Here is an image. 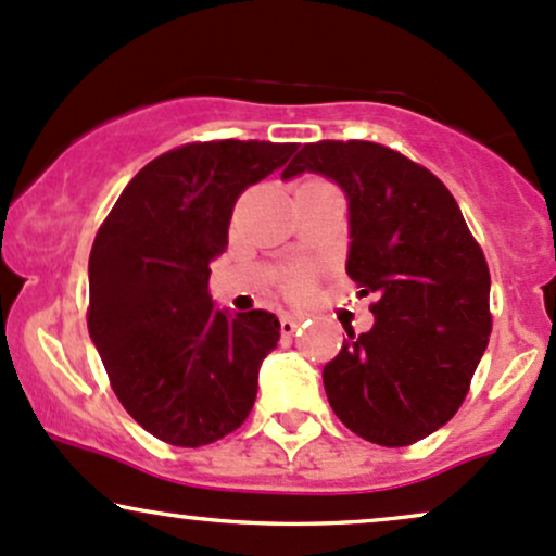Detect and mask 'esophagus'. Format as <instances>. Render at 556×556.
Instances as JSON below:
<instances>
[{
  "label": "esophagus",
  "instance_id": "34e87169",
  "mask_svg": "<svg viewBox=\"0 0 556 556\" xmlns=\"http://www.w3.org/2000/svg\"><path fill=\"white\" fill-rule=\"evenodd\" d=\"M302 320H304V317H299V315H286V317H280V333H283V336L296 333L299 326H302Z\"/></svg>",
  "mask_w": 556,
  "mask_h": 556
}]
</instances>
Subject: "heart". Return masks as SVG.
I'll return each mask as SVG.
<instances>
[{"instance_id": "heart-1", "label": "heart", "mask_w": 556, "mask_h": 556, "mask_svg": "<svg viewBox=\"0 0 556 556\" xmlns=\"http://www.w3.org/2000/svg\"><path fill=\"white\" fill-rule=\"evenodd\" d=\"M304 286H307V280H304V276L291 278V291H294V294H299V291H302Z\"/></svg>"}]
</instances>
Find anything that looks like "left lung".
<instances>
[{
  "label": "left lung",
  "mask_w": 556,
  "mask_h": 556,
  "mask_svg": "<svg viewBox=\"0 0 556 556\" xmlns=\"http://www.w3.org/2000/svg\"><path fill=\"white\" fill-rule=\"evenodd\" d=\"M304 173L344 191L346 273L378 296L323 367L328 402L370 444L409 446L452 420L489 346V265L446 186L394 149L304 143L283 180Z\"/></svg>",
  "instance_id": "1"
}]
</instances>
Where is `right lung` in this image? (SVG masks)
<instances>
[{"label":"right lung","instance_id":"add662e5","mask_svg":"<svg viewBox=\"0 0 556 556\" xmlns=\"http://www.w3.org/2000/svg\"><path fill=\"white\" fill-rule=\"evenodd\" d=\"M294 152L296 143L226 139L160 154L93 239L89 336L123 407L160 441L212 444L252 413L280 323L265 309L215 307L210 265L228 249L241 191Z\"/></svg>","mask_w":556,"mask_h":556}]
</instances>
